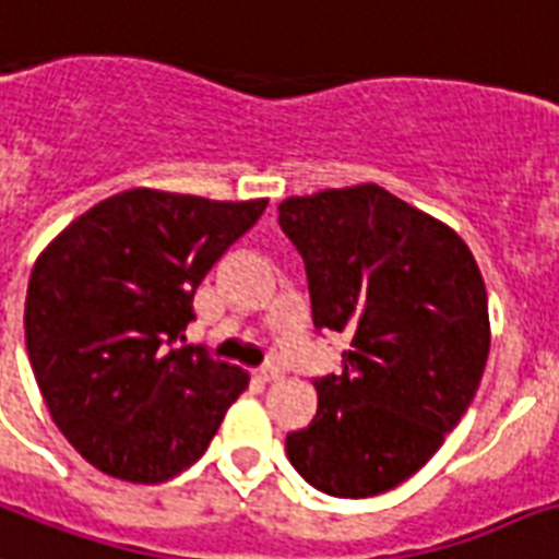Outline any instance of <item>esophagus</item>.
Here are the masks:
<instances>
[{"label":"esophagus","mask_w":559,"mask_h":559,"mask_svg":"<svg viewBox=\"0 0 559 559\" xmlns=\"http://www.w3.org/2000/svg\"><path fill=\"white\" fill-rule=\"evenodd\" d=\"M280 376H283V370H280L276 365H265V367H259V370H257L259 382H276Z\"/></svg>","instance_id":"1"}]
</instances>
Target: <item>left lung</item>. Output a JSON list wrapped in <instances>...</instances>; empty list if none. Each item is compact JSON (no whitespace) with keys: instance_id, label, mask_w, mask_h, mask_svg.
Masks as SVG:
<instances>
[{"instance_id":"obj_1","label":"left lung","mask_w":559,"mask_h":559,"mask_svg":"<svg viewBox=\"0 0 559 559\" xmlns=\"http://www.w3.org/2000/svg\"><path fill=\"white\" fill-rule=\"evenodd\" d=\"M280 227L306 265L314 332H347L314 376L318 414L285 437L320 492L367 499L417 473L469 408L490 353L487 292L457 233L382 186L288 198Z\"/></svg>"}]
</instances>
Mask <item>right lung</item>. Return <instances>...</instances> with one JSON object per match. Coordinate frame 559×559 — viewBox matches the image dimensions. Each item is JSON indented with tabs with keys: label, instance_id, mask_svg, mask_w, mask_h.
I'll list each match as a JSON object with an SVG mask.
<instances>
[{
	"label": "right lung",
	"instance_id": "right-lung-1",
	"mask_svg": "<svg viewBox=\"0 0 559 559\" xmlns=\"http://www.w3.org/2000/svg\"><path fill=\"white\" fill-rule=\"evenodd\" d=\"M265 206L128 189L43 250L25 347L51 419L95 469L154 484L206 452L250 376L183 332L203 276Z\"/></svg>",
	"mask_w": 559,
	"mask_h": 559
}]
</instances>
